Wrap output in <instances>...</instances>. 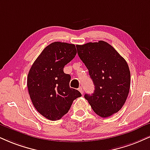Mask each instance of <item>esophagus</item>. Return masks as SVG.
<instances>
[{
  "instance_id": "34e87169",
  "label": "esophagus",
  "mask_w": 150,
  "mask_h": 150,
  "mask_svg": "<svg viewBox=\"0 0 150 150\" xmlns=\"http://www.w3.org/2000/svg\"><path fill=\"white\" fill-rule=\"evenodd\" d=\"M78 90H79V91H80V93H82V94H83V93H84V91H83V89H82V87H81V86H80V87L79 88V89H78Z\"/></svg>"
}]
</instances>
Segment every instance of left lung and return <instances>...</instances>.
<instances>
[{"instance_id":"obj_1","label":"left lung","mask_w":150,"mask_h":150,"mask_svg":"<svg viewBox=\"0 0 150 150\" xmlns=\"http://www.w3.org/2000/svg\"><path fill=\"white\" fill-rule=\"evenodd\" d=\"M77 49L95 86L94 92L86 93L84 98L98 116H111L120 110L129 95L131 73L127 61L103 40L77 45Z\"/></svg>"}]
</instances>
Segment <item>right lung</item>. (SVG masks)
Instances as JSON below:
<instances>
[{
	"instance_id": "1",
	"label": "right lung",
	"mask_w": 150,
	"mask_h": 150,
	"mask_svg": "<svg viewBox=\"0 0 150 150\" xmlns=\"http://www.w3.org/2000/svg\"><path fill=\"white\" fill-rule=\"evenodd\" d=\"M77 54L75 45L52 42L34 61L27 77V86L33 105L40 115L59 120L70 110L73 100L82 94L70 87V75L64 68Z\"/></svg>"
}]
</instances>
